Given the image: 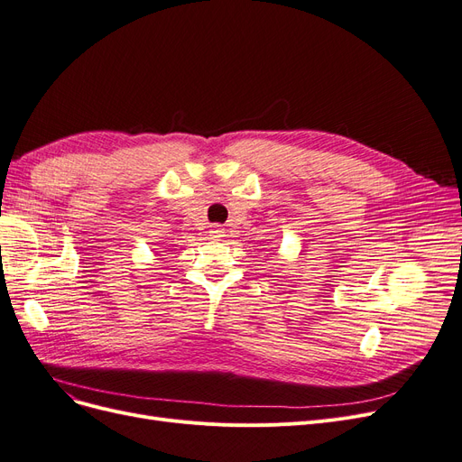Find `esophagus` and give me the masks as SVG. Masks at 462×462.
I'll use <instances>...</instances> for the list:
<instances>
[{
    "label": "esophagus",
    "instance_id": "esophagus-1",
    "mask_svg": "<svg viewBox=\"0 0 462 462\" xmlns=\"http://www.w3.org/2000/svg\"><path fill=\"white\" fill-rule=\"evenodd\" d=\"M209 236H211L213 239H220V237H225V228H220V226H213V228L209 230Z\"/></svg>",
    "mask_w": 462,
    "mask_h": 462
}]
</instances>
